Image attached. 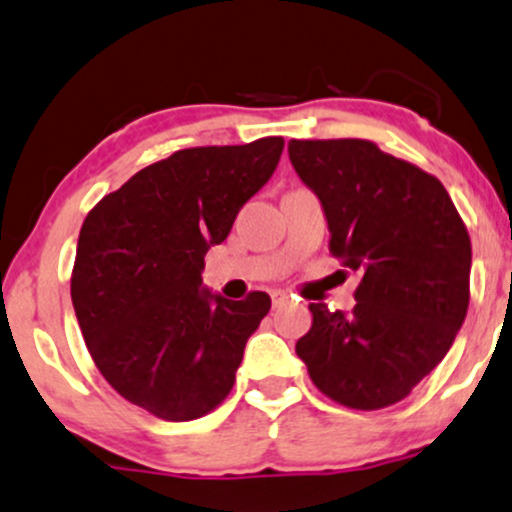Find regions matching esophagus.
I'll list each match as a JSON object with an SVG mask.
<instances>
[{
	"mask_svg": "<svg viewBox=\"0 0 512 512\" xmlns=\"http://www.w3.org/2000/svg\"><path fill=\"white\" fill-rule=\"evenodd\" d=\"M286 301H289V296H286L284 291H272V303H274V308L284 306Z\"/></svg>",
	"mask_w": 512,
	"mask_h": 512,
	"instance_id": "esophagus-1",
	"label": "esophagus"
}]
</instances>
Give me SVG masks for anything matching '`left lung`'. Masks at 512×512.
Masks as SVG:
<instances>
[{
    "label": "left lung",
    "mask_w": 512,
    "mask_h": 512,
    "mask_svg": "<svg viewBox=\"0 0 512 512\" xmlns=\"http://www.w3.org/2000/svg\"><path fill=\"white\" fill-rule=\"evenodd\" d=\"M289 160L323 206L330 252L362 274L350 313L308 306L313 325L296 355L342 406L398 403L462 328L469 233L440 179L369 140H291Z\"/></svg>",
    "instance_id": "8db88e82"
}]
</instances>
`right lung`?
Wrapping results in <instances>:
<instances>
[{
    "instance_id": "obj_1",
    "label": "right lung",
    "mask_w": 512,
    "mask_h": 512,
    "mask_svg": "<svg viewBox=\"0 0 512 512\" xmlns=\"http://www.w3.org/2000/svg\"><path fill=\"white\" fill-rule=\"evenodd\" d=\"M282 150L284 138L177 150L84 218L70 282L77 323L104 379L157 418L182 423L213 411L269 313L265 291L223 299L201 272Z\"/></svg>"
}]
</instances>
